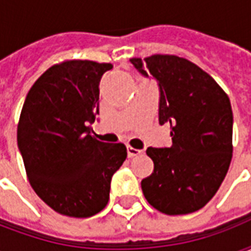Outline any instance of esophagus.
<instances>
[{
    "instance_id": "34e87169",
    "label": "esophagus",
    "mask_w": 251,
    "mask_h": 251,
    "mask_svg": "<svg viewBox=\"0 0 251 251\" xmlns=\"http://www.w3.org/2000/svg\"><path fill=\"white\" fill-rule=\"evenodd\" d=\"M138 154H141L140 149H136V148L133 147H127V156L129 157H134V156H138Z\"/></svg>"
}]
</instances>
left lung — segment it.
Masks as SVG:
<instances>
[{
  "instance_id": "obj_1",
  "label": "left lung",
  "mask_w": 251,
  "mask_h": 251,
  "mask_svg": "<svg viewBox=\"0 0 251 251\" xmlns=\"http://www.w3.org/2000/svg\"><path fill=\"white\" fill-rule=\"evenodd\" d=\"M160 88L158 122L172 145L148 148L154 169L141 181L145 199L168 215L204 207L226 177L232 157V110L227 94L200 67L175 55L130 59Z\"/></svg>"
}]
</instances>
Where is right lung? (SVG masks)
I'll return each mask as SVG.
<instances>
[{"label":"right lung","mask_w":251,"mask_h":251,"mask_svg":"<svg viewBox=\"0 0 251 251\" xmlns=\"http://www.w3.org/2000/svg\"><path fill=\"white\" fill-rule=\"evenodd\" d=\"M110 63L66 60L41 75L25 98L17 144L26 176L59 214L88 218L109 201L113 175L125 161L124 144L98 141L90 124L99 114V82Z\"/></svg>","instance_id":"obj_1"}]
</instances>
